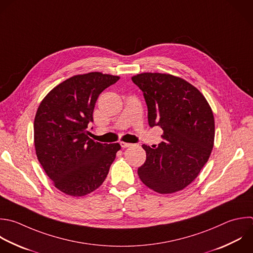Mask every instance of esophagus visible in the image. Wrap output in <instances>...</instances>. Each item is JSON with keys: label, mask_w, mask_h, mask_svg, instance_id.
<instances>
[{"label": "esophagus", "mask_w": 253, "mask_h": 253, "mask_svg": "<svg viewBox=\"0 0 253 253\" xmlns=\"http://www.w3.org/2000/svg\"><path fill=\"white\" fill-rule=\"evenodd\" d=\"M120 144H121V146H122L123 148L128 147V146H131V143H128V142H125V141H121V142H120Z\"/></svg>", "instance_id": "esophagus-1"}]
</instances>
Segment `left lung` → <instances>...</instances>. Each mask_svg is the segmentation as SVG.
Wrapping results in <instances>:
<instances>
[{
    "instance_id": "8db88e82",
    "label": "left lung",
    "mask_w": 253,
    "mask_h": 253,
    "mask_svg": "<svg viewBox=\"0 0 253 253\" xmlns=\"http://www.w3.org/2000/svg\"><path fill=\"white\" fill-rule=\"evenodd\" d=\"M143 92L148 124L163 129V141L143 144L146 160L137 170L141 182L160 194L183 190L199 175L211 153L214 119L204 95L186 80L166 73L131 77Z\"/></svg>"
}]
</instances>
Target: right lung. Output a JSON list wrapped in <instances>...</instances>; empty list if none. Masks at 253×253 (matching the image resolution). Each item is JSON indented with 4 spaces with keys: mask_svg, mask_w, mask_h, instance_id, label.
<instances>
[{
    "mask_svg": "<svg viewBox=\"0 0 253 253\" xmlns=\"http://www.w3.org/2000/svg\"><path fill=\"white\" fill-rule=\"evenodd\" d=\"M119 76L90 72L74 75L54 87L36 114L35 147L40 163L62 193L82 197L98 189L121 149L88 136V124L99 95Z\"/></svg>",
    "mask_w": 253,
    "mask_h": 253,
    "instance_id": "right-lung-1",
    "label": "right lung"
}]
</instances>
